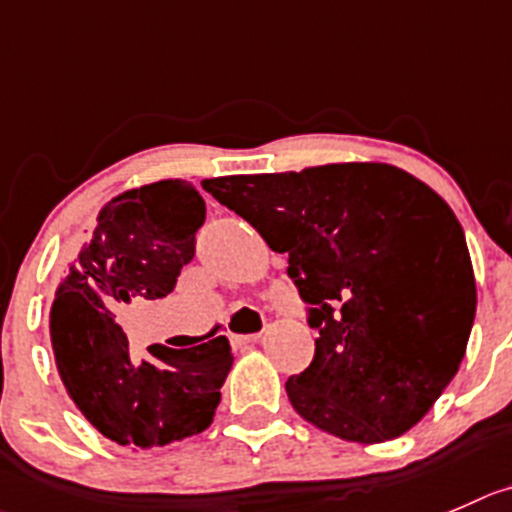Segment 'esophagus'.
I'll return each instance as SVG.
<instances>
[{"label": "esophagus", "mask_w": 512, "mask_h": 512, "mask_svg": "<svg viewBox=\"0 0 512 512\" xmlns=\"http://www.w3.org/2000/svg\"><path fill=\"white\" fill-rule=\"evenodd\" d=\"M261 342V334H233L231 344L233 347H248V344Z\"/></svg>", "instance_id": "obj_1"}]
</instances>
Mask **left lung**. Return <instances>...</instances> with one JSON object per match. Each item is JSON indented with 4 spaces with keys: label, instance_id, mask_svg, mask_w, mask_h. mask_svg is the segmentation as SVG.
I'll return each mask as SVG.
<instances>
[{
    "label": "left lung",
    "instance_id": "1",
    "mask_svg": "<svg viewBox=\"0 0 512 512\" xmlns=\"http://www.w3.org/2000/svg\"><path fill=\"white\" fill-rule=\"evenodd\" d=\"M274 251L316 329L309 367L286 382L304 420L384 442L425 417L465 357L475 276L452 208L384 163L203 180Z\"/></svg>",
    "mask_w": 512,
    "mask_h": 512
}]
</instances>
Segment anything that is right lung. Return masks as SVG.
Returning <instances> with one entry per match:
<instances>
[{
	"label": "right lung",
	"instance_id": "right-lung-1",
	"mask_svg": "<svg viewBox=\"0 0 512 512\" xmlns=\"http://www.w3.org/2000/svg\"><path fill=\"white\" fill-rule=\"evenodd\" d=\"M206 203L191 180H160L113 198L90 246L57 289L50 334L72 402L107 440L163 447L213 422L231 372L226 337L191 349L153 344L155 362H135L115 309L163 299L196 256Z\"/></svg>",
	"mask_w": 512,
	"mask_h": 512
}]
</instances>
